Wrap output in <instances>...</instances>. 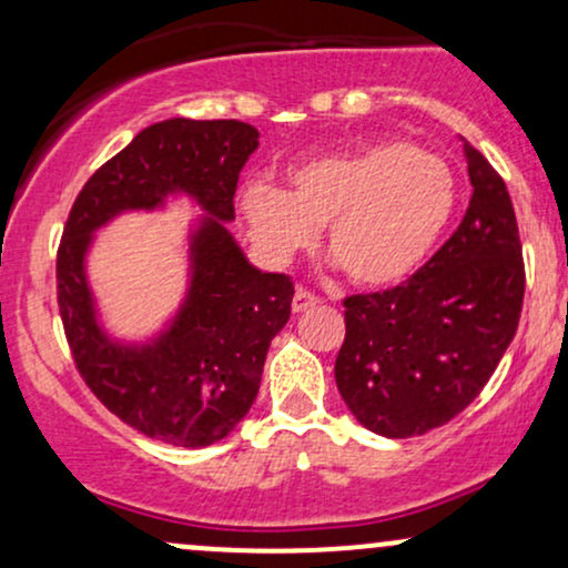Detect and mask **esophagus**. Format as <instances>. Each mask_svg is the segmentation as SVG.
Wrapping results in <instances>:
<instances>
[{
  "label": "esophagus",
  "instance_id": "esophagus-1",
  "mask_svg": "<svg viewBox=\"0 0 568 568\" xmlns=\"http://www.w3.org/2000/svg\"><path fill=\"white\" fill-rule=\"evenodd\" d=\"M317 302H321V298H317L312 291L296 288V293H293L291 310H293V312H306V310H312V306H315Z\"/></svg>",
  "mask_w": 568,
  "mask_h": 568
}]
</instances>
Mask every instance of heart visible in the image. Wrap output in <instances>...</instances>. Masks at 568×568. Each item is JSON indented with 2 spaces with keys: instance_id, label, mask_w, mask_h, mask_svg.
<instances>
[{
  "instance_id": "obj_1",
  "label": "heart",
  "mask_w": 568,
  "mask_h": 568,
  "mask_svg": "<svg viewBox=\"0 0 568 568\" xmlns=\"http://www.w3.org/2000/svg\"><path fill=\"white\" fill-rule=\"evenodd\" d=\"M240 207L272 262L315 243L355 285L389 288L429 256L456 207V175L440 154L379 141L321 154L288 171V189L251 184Z\"/></svg>"
}]
</instances>
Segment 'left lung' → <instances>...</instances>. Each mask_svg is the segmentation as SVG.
Listing matches in <instances>:
<instances>
[{"label":"left lung","mask_w":568,"mask_h":568,"mask_svg":"<svg viewBox=\"0 0 568 568\" xmlns=\"http://www.w3.org/2000/svg\"><path fill=\"white\" fill-rule=\"evenodd\" d=\"M473 197L456 232L406 283L344 298L336 387L355 419L410 438L462 414L518 331L524 247L501 175L465 143Z\"/></svg>","instance_id":"left-lung-1"}]
</instances>
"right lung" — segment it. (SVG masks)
I'll return each mask as SVG.
<instances>
[{
  "label": "right lung",
  "mask_w": 568,
  "mask_h": 568,
  "mask_svg": "<svg viewBox=\"0 0 568 568\" xmlns=\"http://www.w3.org/2000/svg\"><path fill=\"white\" fill-rule=\"evenodd\" d=\"M256 146L258 130L237 120L175 116L141 130L90 175L58 245V310L82 382L125 425L171 446H211L237 427L258 395L270 342L291 317L293 280L247 264L224 224ZM173 191L209 213L193 235L187 302L158 343L114 345L94 323L83 253L116 212L151 210Z\"/></svg>",
  "instance_id": "add662e5"
}]
</instances>
